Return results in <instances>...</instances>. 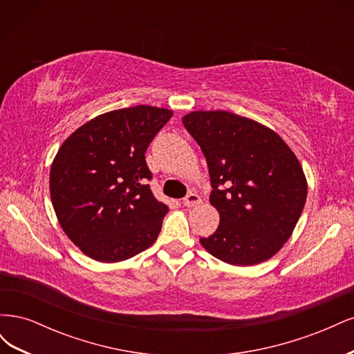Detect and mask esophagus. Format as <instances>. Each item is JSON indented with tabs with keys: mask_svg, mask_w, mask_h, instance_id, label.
<instances>
[{
	"mask_svg": "<svg viewBox=\"0 0 354 354\" xmlns=\"http://www.w3.org/2000/svg\"><path fill=\"white\" fill-rule=\"evenodd\" d=\"M201 203V196H198L196 194H187L186 195V198L183 199V205L185 207H189V208H192V207H196V205H199Z\"/></svg>",
	"mask_w": 354,
	"mask_h": 354,
	"instance_id": "1",
	"label": "esophagus"
}]
</instances>
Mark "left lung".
I'll return each instance as SVG.
<instances>
[{
	"label": "left lung",
	"instance_id": "left-lung-1",
	"mask_svg": "<svg viewBox=\"0 0 354 354\" xmlns=\"http://www.w3.org/2000/svg\"><path fill=\"white\" fill-rule=\"evenodd\" d=\"M183 124L201 146L211 180L217 230L201 243L233 266L269 260L301 216L307 181L297 156L270 128L226 111H198Z\"/></svg>",
	"mask_w": 354,
	"mask_h": 354
}]
</instances>
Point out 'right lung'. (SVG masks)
Returning a JSON list of instances; mask_svg holds the SVG:
<instances>
[{"label":"right lung","mask_w":354,"mask_h":354,"mask_svg":"<svg viewBox=\"0 0 354 354\" xmlns=\"http://www.w3.org/2000/svg\"><path fill=\"white\" fill-rule=\"evenodd\" d=\"M173 112L118 109L72 133L53 160L50 195L68 238L90 259L116 263L151 246L168 212L151 186L145 153Z\"/></svg>","instance_id":"1"}]
</instances>
